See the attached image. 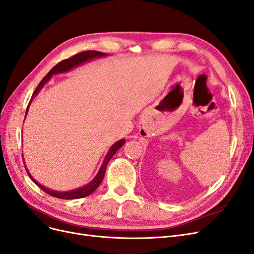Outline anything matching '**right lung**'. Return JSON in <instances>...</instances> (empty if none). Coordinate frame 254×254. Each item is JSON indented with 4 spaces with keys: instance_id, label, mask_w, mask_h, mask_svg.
<instances>
[{
    "instance_id": "1",
    "label": "right lung",
    "mask_w": 254,
    "mask_h": 254,
    "mask_svg": "<svg viewBox=\"0 0 254 254\" xmlns=\"http://www.w3.org/2000/svg\"><path fill=\"white\" fill-rule=\"evenodd\" d=\"M108 54H105V53H102V52H98V51H85V52H81L79 54H76L74 55L73 57H69L65 60H63V62H60L59 64H57L52 69L50 70V72L47 74V76L40 81V83L38 84V86L36 87V89L34 90V93L32 95V98L31 100H30L29 102V105L27 107V110H26V116H27V113H28V109H29V106H30V103L32 102L33 98H35V96L39 93V90L42 89L44 87V85L48 82V81H50V79L52 78L53 75H56V74H60V73H66L68 72V70H70L74 67H77L79 66L80 64H82L86 62H89V60L92 59H95V58H99V57H103V56H107ZM25 116V118H26ZM125 144V139L122 138L120 140H118L117 143H115L113 146H111V148L108 150L107 154L102 162V166H101L98 174L95 176V178L89 182V184H87L86 186L84 187H81L79 189H76V190H68V191H58V190H50V189H47L45 188L44 186L39 185L38 182L31 176V174L29 173L28 169L26 168V171L27 173L29 175V177L31 178V180L34 182L35 185H37L40 189H42L44 191H46L47 194L53 196V197H56V198H60V199H79V198H84L90 194H93V192L98 189V187L101 185V182H102L103 178H104V175H105V171H106V167H107V164L108 161L110 160V158L113 157L116 152L121 148L123 147V145ZM24 159V158H23Z\"/></svg>"
}]
</instances>
